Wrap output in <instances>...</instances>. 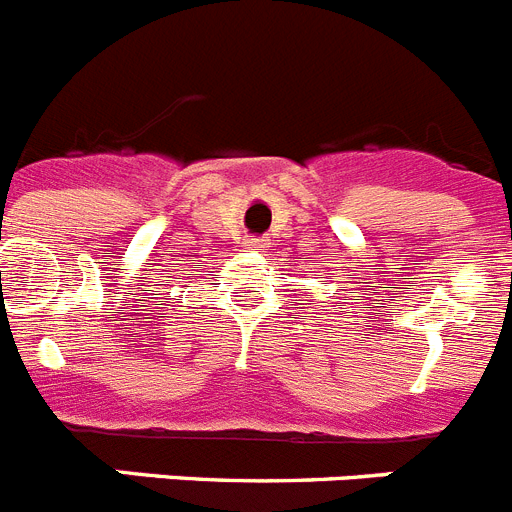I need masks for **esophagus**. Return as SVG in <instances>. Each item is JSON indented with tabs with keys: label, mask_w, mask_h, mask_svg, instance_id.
Here are the masks:
<instances>
[{
	"label": "esophagus",
	"mask_w": 512,
	"mask_h": 512,
	"mask_svg": "<svg viewBox=\"0 0 512 512\" xmlns=\"http://www.w3.org/2000/svg\"><path fill=\"white\" fill-rule=\"evenodd\" d=\"M248 246L261 248V246H264V238H248Z\"/></svg>",
	"instance_id": "34e87169"
}]
</instances>
